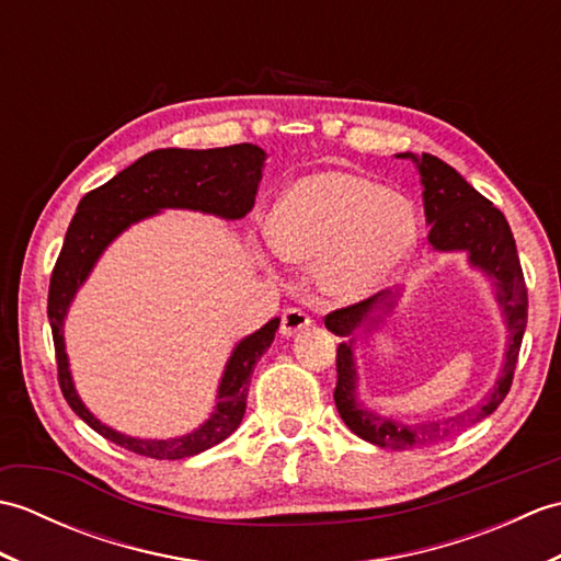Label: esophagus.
<instances>
[{"instance_id":"34e87169","label":"esophagus","mask_w":561,"mask_h":561,"mask_svg":"<svg viewBox=\"0 0 561 561\" xmlns=\"http://www.w3.org/2000/svg\"><path fill=\"white\" fill-rule=\"evenodd\" d=\"M311 323H313L311 316L301 311V308H287V311H284V316H282V328L279 330H282L284 337H291V335H296V332L306 330Z\"/></svg>"}]
</instances>
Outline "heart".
Returning <instances> with one entry per match:
<instances>
[{
	"instance_id": "obj_1",
	"label": "heart",
	"mask_w": 561,
	"mask_h": 561,
	"mask_svg": "<svg viewBox=\"0 0 561 561\" xmlns=\"http://www.w3.org/2000/svg\"><path fill=\"white\" fill-rule=\"evenodd\" d=\"M270 236L284 257L316 265L337 299H364L398 277L420 241L410 199L364 175L323 171L296 181L272 211Z\"/></svg>"
}]
</instances>
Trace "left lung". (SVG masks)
I'll return each mask as SVG.
<instances>
[{
	"mask_svg": "<svg viewBox=\"0 0 561 561\" xmlns=\"http://www.w3.org/2000/svg\"><path fill=\"white\" fill-rule=\"evenodd\" d=\"M400 159H412L424 185V217L428 229V243L438 253H465L470 267L480 270L494 287V299L506 325V350L494 386L458 414L444 416L436 422H402L396 416L380 414L366 408L359 398V374H356L354 342L364 330H374L383 316L398 304V294L380 291L371 299L359 301L325 316V328L344 337L337 347V386L335 404L352 432L368 444L392 450H408L420 446H434L465 432L472 424L490 416L504 402L514 380L523 332L528 323V289L523 282V270L514 233L506 217L490 199L482 197L465 178L432 153H398Z\"/></svg>",
	"mask_w": 561,
	"mask_h": 561,
	"instance_id": "left-lung-1",
	"label": "left lung"
}]
</instances>
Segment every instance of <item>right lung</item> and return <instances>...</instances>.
<instances>
[{
  "label": "right lung",
  "mask_w": 561,
  "mask_h": 561,
  "mask_svg": "<svg viewBox=\"0 0 561 561\" xmlns=\"http://www.w3.org/2000/svg\"><path fill=\"white\" fill-rule=\"evenodd\" d=\"M267 153L255 145L221 149H157L137 159L108 183L91 190L79 202L71 219L62 253L50 277L47 318H50L59 388L83 422L103 438L139 456L157 460H181L197 456L229 438L245 414L250 376L274 340L279 318L255 330L236 344L217 390V404L193 432L173 438H141L115 432L81 402L69 371L65 350V320L77 291L89 279L99 257L129 226L163 209H190L236 221L253 209Z\"/></svg>",
  "instance_id": "add662e5"
}]
</instances>
